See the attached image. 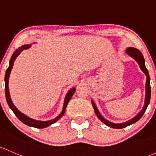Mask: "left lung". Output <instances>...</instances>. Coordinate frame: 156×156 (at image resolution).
<instances>
[{"mask_svg": "<svg viewBox=\"0 0 156 156\" xmlns=\"http://www.w3.org/2000/svg\"><path fill=\"white\" fill-rule=\"evenodd\" d=\"M126 52L128 55L129 56H131V58L134 59L136 62H137L138 65H139L140 68L141 69L143 72L144 73V74L147 76V81H146V94H145V101H144V107H143V109L140 110V111L138 113L134 118H132L131 119L128 120V121L126 122L122 123H113L111 122L108 121L106 119H104V117L102 116V115L101 114L100 112H99L98 109L96 107L95 104L93 101V100H91V104H92L93 108H94V113H95L96 115L98 116V118L103 123H104L105 125H107V126L111 127L113 128H117V129H119V128H126V127L130 126V125H132L134 123H135L136 122H137L141 117L143 116L144 113H145L146 110H147V107H148L149 104H150V97H151V88H150V75H149L148 70L147 69L145 65V60H144V55H143L142 53L140 50H138L137 49H135L134 47H128L126 49Z\"/></svg>", "mask_w": 156, "mask_h": 156, "instance_id": "obj_1", "label": "left lung"}]
</instances>
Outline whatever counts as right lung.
Instances as JSON below:
<instances>
[{"instance_id": "obj_1", "label": "right lung", "mask_w": 156, "mask_h": 156, "mask_svg": "<svg viewBox=\"0 0 156 156\" xmlns=\"http://www.w3.org/2000/svg\"><path fill=\"white\" fill-rule=\"evenodd\" d=\"M31 46V45H24V46H22L21 47H19L18 49L15 51L12 54V57H11L10 60H9V67H8L7 70H6V73H5V77H4V82H5V95H6V102H7L8 105H9V108L12 110L14 114L17 116V118L20 120L22 122H23L24 124L27 125V126H30V127H34V128H46V127L51 126L53 123L56 122L62 115H64L65 113V110H66V107L68 102L70 101V98L73 96V94H74L75 91H76V89L75 88H72L69 90L67 92L66 95H65V101H64V105H63V108H62V112L61 113L58 115L57 117L51 120H47V121H41V120H36L34 119L30 118L28 117V115H26L25 114L22 113V112H20L16 107H15V105L12 103V100H11L10 98V94H9V86H8V84H9V75H10L11 70H12V66H13L14 62H15L16 58L19 55V54L22 52L25 49H28Z\"/></svg>"}]
</instances>
